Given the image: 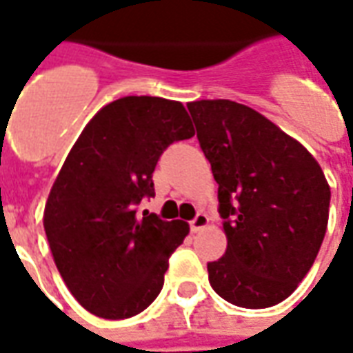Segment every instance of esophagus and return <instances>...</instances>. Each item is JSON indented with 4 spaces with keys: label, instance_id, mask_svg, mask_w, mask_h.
Listing matches in <instances>:
<instances>
[{
    "label": "esophagus",
    "instance_id": "34e87169",
    "mask_svg": "<svg viewBox=\"0 0 353 353\" xmlns=\"http://www.w3.org/2000/svg\"><path fill=\"white\" fill-rule=\"evenodd\" d=\"M208 221H210V219H208V215L202 214V212H199V214L194 215V219H192V221L189 223V225H191L192 232H200V230L206 227Z\"/></svg>",
    "mask_w": 353,
    "mask_h": 353
}]
</instances>
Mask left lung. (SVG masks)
Returning a JSON list of instances; mask_svg holds the SVG:
<instances>
[{
  "label": "left lung",
  "instance_id": "left-lung-1",
  "mask_svg": "<svg viewBox=\"0 0 353 353\" xmlns=\"http://www.w3.org/2000/svg\"><path fill=\"white\" fill-rule=\"evenodd\" d=\"M219 189L227 252L208 263L219 296L242 308L288 299L318 257L331 189L316 159L255 109L230 100L187 103Z\"/></svg>",
  "mask_w": 353,
  "mask_h": 353
}]
</instances>
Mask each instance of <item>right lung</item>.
<instances>
[{
    "label": "right lung",
    "mask_w": 353,
    "mask_h": 353,
    "mask_svg": "<svg viewBox=\"0 0 353 353\" xmlns=\"http://www.w3.org/2000/svg\"><path fill=\"white\" fill-rule=\"evenodd\" d=\"M194 136L179 101L126 96L101 108L65 159L43 225L60 276L94 316L132 318L164 285L185 221L138 214L154 196L153 172L174 141Z\"/></svg>",
    "instance_id": "1"
}]
</instances>
